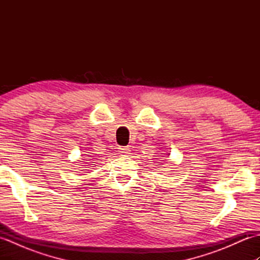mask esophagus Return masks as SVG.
<instances>
[{
  "mask_svg": "<svg viewBox=\"0 0 260 260\" xmlns=\"http://www.w3.org/2000/svg\"><path fill=\"white\" fill-rule=\"evenodd\" d=\"M118 152L121 154V155H128L131 153V148L129 147H118Z\"/></svg>",
  "mask_w": 260,
  "mask_h": 260,
  "instance_id": "34e87169",
  "label": "esophagus"
}]
</instances>
